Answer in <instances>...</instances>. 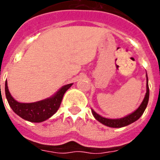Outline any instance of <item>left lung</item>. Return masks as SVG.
<instances>
[{
    "mask_svg": "<svg viewBox=\"0 0 160 160\" xmlns=\"http://www.w3.org/2000/svg\"><path fill=\"white\" fill-rule=\"evenodd\" d=\"M148 98H149V88H148V77H147V92L145 95L144 99L142 101V104L140 105V107L132 114L127 116L125 118H120V119H108V118H105L102 116H100L99 114L95 112L93 110L91 112H92V114L96 120L99 121L100 122H102V124H104L106 126L110 127V128H122V127L128 126L129 124L136 122L138 119H139L140 117L142 115V113L144 112L145 109L147 107Z\"/></svg>",
    "mask_w": 160,
    "mask_h": 160,
    "instance_id": "1",
    "label": "left lung"
}]
</instances>
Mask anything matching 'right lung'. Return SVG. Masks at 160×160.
<instances>
[{"instance_id": "obj_1", "label": "right lung", "mask_w": 160, "mask_h": 160, "mask_svg": "<svg viewBox=\"0 0 160 160\" xmlns=\"http://www.w3.org/2000/svg\"><path fill=\"white\" fill-rule=\"evenodd\" d=\"M73 84H69L63 86L50 98L33 103H20L17 102L10 94L7 81L5 84V92L9 106L16 114L32 122H41L48 119L58 111L64 93Z\"/></svg>"}]
</instances>
